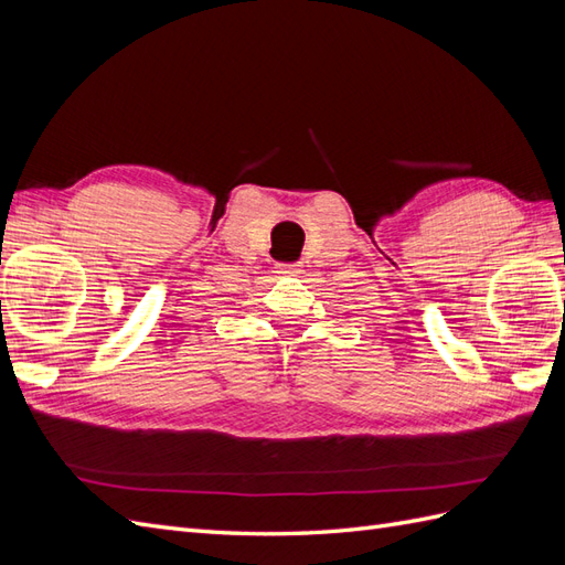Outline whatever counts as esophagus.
I'll list each match as a JSON object with an SVG mask.
<instances>
[{
	"label": "esophagus",
	"mask_w": 565,
	"mask_h": 565,
	"mask_svg": "<svg viewBox=\"0 0 565 565\" xmlns=\"http://www.w3.org/2000/svg\"><path fill=\"white\" fill-rule=\"evenodd\" d=\"M280 276H297L299 273V264H278L276 266Z\"/></svg>",
	"instance_id": "1"
}]
</instances>
